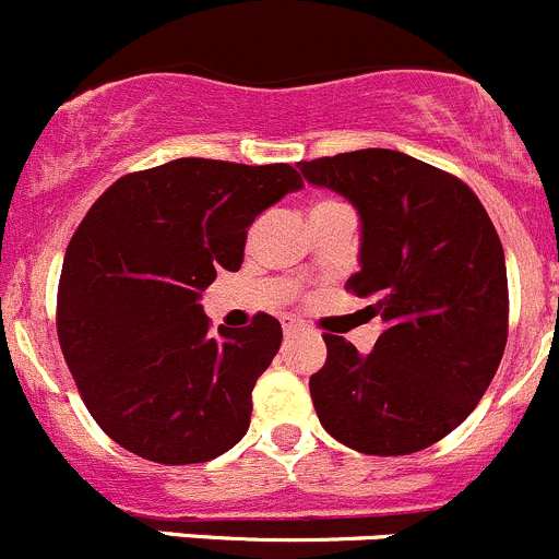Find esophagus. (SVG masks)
I'll list each match as a JSON object with an SVG mask.
<instances>
[{
    "label": "esophagus",
    "instance_id": "esophagus-1",
    "mask_svg": "<svg viewBox=\"0 0 559 559\" xmlns=\"http://www.w3.org/2000/svg\"><path fill=\"white\" fill-rule=\"evenodd\" d=\"M283 329H285V334H296V332H301V323L296 321V318H285Z\"/></svg>",
    "mask_w": 559,
    "mask_h": 559
}]
</instances>
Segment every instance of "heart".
<instances>
[{"mask_svg": "<svg viewBox=\"0 0 559 559\" xmlns=\"http://www.w3.org/2000/svg\"><path fill=\"white\" fill-rule=\"evenodd\" d=\"M332 203H334V200H321V203L312 205V211H316V209H323V205H332Z\"/></svg>", "mask_w": 559, "mask_h": 559, "instance_id": "obj_1", "label": "heart"}]
</instances>
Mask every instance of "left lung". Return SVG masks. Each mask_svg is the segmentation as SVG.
<instances>
[{
  "instance_id": "8db88e82",
  "label": "left lung",
  "mask_w": 559,
  "mask_h": 559,
  "mask_svg": "<svg viewBox=\"0 0 559 559\" xmlns=\"http://www.w3.org/2000/svg\"><path fill=\"white\" fill-rule=\"evenodd\" d=\"M307 183L359 211L348 294L373 299L384 332L370 354L323 334L310 379L323 428L365 455H408L459 428L508 343V271L497 230L455 175L386 147L299 162Z\"/></svg>"
}]
</instances>
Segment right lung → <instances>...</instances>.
<instances>
[{
    "label": "right lung",
    "instance_id": "right-lung-1",
    "mask_svg": "<svg viewBox=\"0 0 559 559\" xmlns=\"http://www.w3.org/2000/svg\"><path fill=\"white\" fill-rule=\"evenodd\" d=\"M301 189L290 164L175 158L129 173L68 243L57 337L109 439L156 464H203L243 439L252 390L283 343L258 312L211 332L203 290L243 263L254 216Z\"/></svg>",
    "mask_w": 559,
    "mask_h": 559
}]
</instances>
